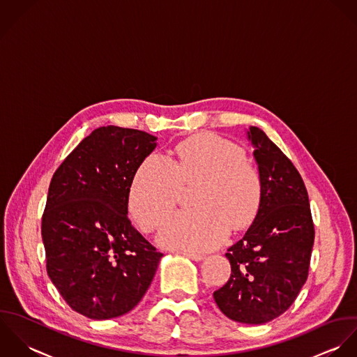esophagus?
Listing matches in <instances>:
<instances>
[{"label": "esophagus", "mask_w": 357, "mask_h": 357, "mask_svg": "<svg viewBox=\"0 0 357 357\" xmlns=\"http://www.w3.org/2000/svg\"><path fill=\"white\" fill-rule=\"evenodd\" d=\"M182 255H185V257H188L189 259H192V261H196V262H199V261H203L204 259V257L202 255V254H195V252H189V251H182L181 252Z\"/></svg>", "instance_id": "1"}]
</instances>
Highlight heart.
<instances>
[{
  "instance_id": "1",
  "label": "heart",
  "mask_w": 357,
  "mask_h": 357,
  "mask_svg": "<svg viewBox=\"0 0 357 357\" xmlns=\"http://www.w3.org/2000/svg\"><path fill=\"white\" fill-rule=\"evenodd\" d=\"M195 181H199L193 197L197 207L165 220L158 236L165 247L189 252L213 250L230 226L248 225L259 210V169L236 143L203 134L179 143L172 158L160 151L143 158L130 186V211L144 231H151L174 208L182 183Z\"/></svg>"
}]
</instances>
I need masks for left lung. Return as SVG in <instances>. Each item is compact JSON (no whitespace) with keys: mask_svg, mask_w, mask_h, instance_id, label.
Instances as JSON below:
<instances>
[{"mask_svg":"<svg viewBox=\"0 0 357 357\" xmlns=\"http://www.w3.org/2000/svg\"><path fill=\"white\" fill-rule=\"evenodd\" d=\"M248 139L262 178V200L245 234L227 248L231 273L214 299L229 319L262 324L283 314L305 284L314 225L291 160L257 127H250Z\"/></svg>","mask_w":357,"mask_h":357,"instance_id":"left-lung-1","label":"left lung"}]
</instances>
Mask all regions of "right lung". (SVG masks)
Listing matches in <instances>:
<instances>
[{
    "label": "right lung",
    "instance_id": "1",
    "mask_svg": "<svg viewBox=\"0 0 357 357\" xmlns=\"http://www.w3.org/2000/svg\"><path fill=\"white\" fill-rule=\"evenodd\" d=\"M155 137L100 127L55 171L41 222L47 272L66 303L93 320L134 309L162 254L128 219L130 186Z\"/></svg>",
    "mask_w": 357,
    "mask_h": 357
}]
</instances>
